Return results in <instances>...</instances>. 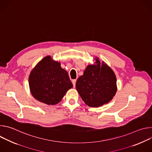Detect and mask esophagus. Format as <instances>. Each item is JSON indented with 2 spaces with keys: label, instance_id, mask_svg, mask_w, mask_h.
Masks as SVG:
<instances>
[{
  "label": "esophagus",
  "instance_id": "esophagus-1",
  "mask_svg": "<svg viewBox=\"0 0 152 152\" xmlns=\"http://www.w3.org/2000/svg\"><path fill=\"white\" fill-rule=\"evenodd\" d=\"M76 82V79H73L72 80V83H73V87H75Z\"/></svg>",
  "mask_w": 152,
  "mask_h": 152
}]
</instances>
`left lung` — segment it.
Instances as JSON below:
<instances>
[{
  "label": "left lung",
  "mask_w": 152,
  "mask_h": 152,
  "mask_svg": "<svg viewBox=\"0 0 152 152\" xmlns=\"http://www.w3.org/2000/svg\"><path fill=\"white\" fill-rule=\"evenodd\" d=\"M89 65L76 83L83 101L91 107H98L111 101L117 91V79L112 69L99 58Z\"/></svg>",
  "instance_id": "left-lung-1"
}]
</instances>
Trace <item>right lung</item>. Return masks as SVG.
<instances>
[{"label":"right lung","mask_w":152,"mask_h":152,"mask_svg":"<svg viewBox=\"0 0 152 152\" xmlns=\"http://www.w3.org/2000/svg\"><path fill=\"white\" fill-rule=\"evenodd\" d=\"M29 85L34 98L49 105L58 103L73 87L67 71L50 56L43 58L32 70Z\"/></svg>","instance_id":"right-lung-1"}]
</instances>
